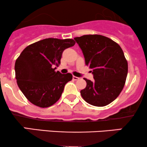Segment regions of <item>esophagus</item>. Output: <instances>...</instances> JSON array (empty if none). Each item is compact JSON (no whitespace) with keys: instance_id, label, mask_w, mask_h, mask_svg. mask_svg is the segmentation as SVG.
<instances>
[{"instance_id":"34e87169","label":"esophagus","mask_w":147,"mask_h":147,"mask_svg":"<svg viewBox=\"0 0 147 147\" xmlns=\"http://www.w3.org/2000/svg\"><path fill=\"white\" fill-rule=\"evenodd\" d=\"M79 79H80V78H78V77H76V76H73V80H79Z\"/></svg>"}]
</instances>
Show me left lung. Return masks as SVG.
Listing matches in <instances>:
<instances>
[{
	"label": "left lung",
	"mask_w": 147,
	"mask_h": 147,
	"mask_svg": "<svg viewBox=\"0 0 147 147\" xmlns=\"http://www.w3.org/2000/svg\"><path fill=\"white\" fill-rule=\"evenodd\" d=\"M83 53L94 81L84 78L87 86L80 94L87 103L104 107L118 98L125 86L128 63L122 48L106 36L94 34L74 38Z\"/></svg>",
	"instance_id": "left-lung-1"
}]
</instances>
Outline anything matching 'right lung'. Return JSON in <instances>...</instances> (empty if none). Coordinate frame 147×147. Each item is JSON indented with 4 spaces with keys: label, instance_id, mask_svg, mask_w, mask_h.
Returning <instances> with one entry per match:
<instances>
[{
    "label": "right lung",
    "instance_id": "add662e5",
    "mask_svg": "<svg viewBox=\"0 0 147 147\" xmlns=\"http://www.w3.org/2000/svg\"><path fill=\"white\" fill-rule=\"evenodd\" d=\"M73 39L45 38L27 46L15 63L16 79L27 99L39 107H49L60 99L64 87L72 80L69 73L56 71L62 54L74 46Z\"/></svg>",
    "mask_w": 147,
    "mask_h": 147
}]
</instances>
